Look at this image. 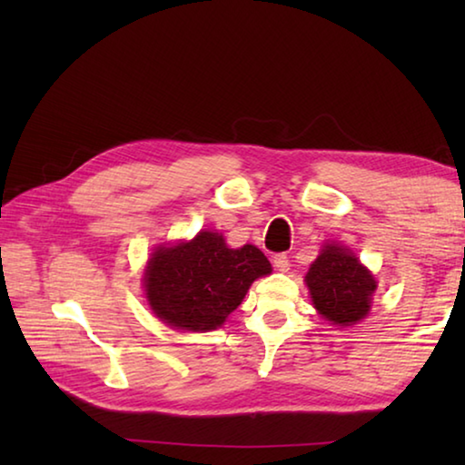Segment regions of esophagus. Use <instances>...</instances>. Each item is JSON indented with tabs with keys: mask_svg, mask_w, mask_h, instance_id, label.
I'll use <instances>...</instances> for the list:
<instances>
[{
	"mask_svg": "<svg viewBox=\"0 0 465 465\" xmlns=\"http://www.w3.org/2000/svg\"><path fill=\"white\" fill-rule=\"evenodd\" d=\"M272 264H274V269L277 271H281V272H287L289 271V258H287V254H277V256H272Z\"/></svg>",
	"mask_w": 465,
	"mask_h": 465,
	"instance_id": "obj_1",
	"label": "esophagus"
}]
</instances>
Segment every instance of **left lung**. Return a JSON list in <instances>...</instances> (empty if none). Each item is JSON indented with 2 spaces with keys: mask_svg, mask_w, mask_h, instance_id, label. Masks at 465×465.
<instances>
[{
  "mask_svg": "<svg viewBox=\"0 0 465 465\" xmlns=\"http://www.w3.org/2000/svg\"><path fill=\"white\" fill-rule=\"evenodd\" d=\"M313 308L338 326H352L371 310L377 281L349 248L326 243L305 274Z\"/></svg>",
  "mask_w": 465,
  "mask_h": 465,
  "instance_id": "8db88e82",
  "label": "left lung"
}]
</instances>
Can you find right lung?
<instances>
[{"mask_svg":"<svg viewBox=\"0 0 465 465\" xmlns=\"http://www.w3.org/2000/svg\"><path fill=\"white\" fill-rule=\"evenodd\" d=\"M272 266L252 243L230 248L217 232H199L174 246H157L143 272L145 297L163 324L207 332L223 324L256 279Z\"/></svg>","mask_w":465,"mask_h":465,"instance_id":"obj_1","label":"right lung"}]
</instances>
